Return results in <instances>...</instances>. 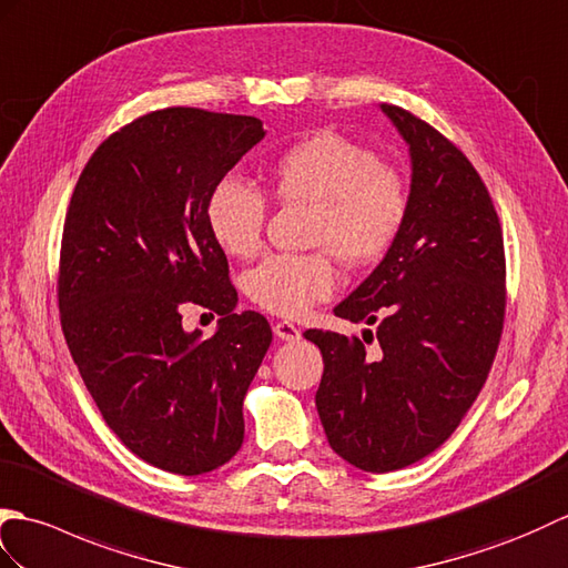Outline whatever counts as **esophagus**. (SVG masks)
I'll return each instance as SVG.
<instances>
[{"instance_id": "esophagus-1", "label": "esophagus", "mask_w": 568, "mask_h": 568, "mask_svg": "<svg viewBox=\"0 0 568 568\" xmlns=\"http://www.w3.org/2000/svg\"><path fill=\"white\" fill-rule=\"evenodd\" d=\"M274 335L280 337V339H286V343H294V339L301 337V331H298V327H296L294 323L276 321V323H274Z\"/></svg>"}]
</instances>
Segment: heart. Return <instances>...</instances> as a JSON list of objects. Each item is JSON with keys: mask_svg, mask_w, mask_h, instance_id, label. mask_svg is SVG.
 <instances>
[{"mask_svg": "<svg viewBox=\"0 0 568 568\" xmlns=\"http://www.w3.org/2000/svg\"><path fill=\"white\" fill-rule=\"evenodd\" d=\"M280 204L311 206L308 243L331 250L347 267L379 262L406 223L410 189L403 172L347 138L318 131L276 153L264 170ZM267 201L255 186L225 178L211 189L206 229L225 255L255 257L262 247ZM337 286L327 252L272 255L247 274L245 292L264 311L294 318Z\"/></svg>", "mask_w": 568, "mask_h": 568, "instance_id": "obj_1", "label": "heart"}]
</instances>
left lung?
I'll return each mask as SVG.
<instances>
[{
  "instance_id": "obj_1",
  "label": "left lung",
  "mask_w": 568,
  "mask_h": 568,
  "mask_svg": "<svg viewBox=\"0 0 568 568\" xmlns=\"http://www.w3.org/2000/svg\"><path fill=\"white\" fill-rule=\"evenodd\" d=\"M382 111L410 153V204L396 243L335 306L379 323L364 339L306 331L325 369L316 390L327 443L362 471L420 462L457 430L494 364L506 316V252L486 184L462 150L394 104Z\"/></svg>"
}]
</instances>
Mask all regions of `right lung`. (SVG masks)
Returning a JSON list of instances; mask_svg holds the SVG:
<instances>
[{
	"mask_svg": "<svg viewBox=\"0 0 568 568\" xmlns=\"http://www.w3.org/2000/svg\"><path fill=\"white\" fill-rule=\"evenodd\" d=\"M262 138L255 116L145 113L94 150L68 206L58 304L70 355L121 443L172 474L235 457L272 343L267 318L233 311L229 260L206 229L211 189ZM184 303L216 310L217 333L186 334Z\"/></svg>",
	"mask_w": 568,
	"mask_h": 568,
	"instance_id": "add662e5",
	"label": "right lung"
}]
</instances>
